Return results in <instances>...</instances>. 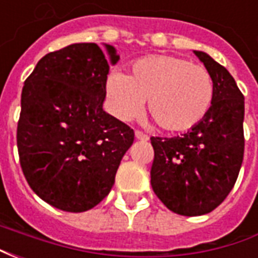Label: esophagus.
<instances>
[{"mask_svg": "<svg viewBox=\"0 0 258 258\" xmlns=\"http://www.w3.org/2000/svg\"><path fill=\"white\" fill-rule=\"evenodd\" d=\"M135 138L140 141H148L149 140V137L145 134V133H142V131H140V130H137L135 131Z\"/></svg>", "mask_w": 258, "mask_h": 258, "instance_id": "esophagus-1", "label": "esophagus"}]
</instances>
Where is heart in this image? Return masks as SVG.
I'll return each mask as SVG.
<instances>
[{"label": "heart", "instance_id": "heart-1", "mask_svg": "<svg viewBox=\"0 0 258 258\" xmlns=\"http://www.w3.org/2000/svg\"><path fill=\"white\" fill-rule=\"evenodd\" d=\"M109 110L120 120H134L145 109L170 133L194 128L206 117L214 99V83L203 66L174 55H151L137 60L131 76L109 74L105 85Z\"/></svg>", "mask_w": 258, "mask_h": 258}]
</instances>
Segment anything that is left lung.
Wrapping results in <instances>:
<instances>
[{
  "label": "left lung",
  "instance_id": "left-lung-1",
  "mask_svg": "<svg viewBox=\"0 0 258 258\" xmlns=\"http://www.w3.org/2000/svg\"><path fill=\"white\" fill-rule=\"evenodd\" d=\"M214 83L206 117L185 134L152 137L151 184L163 205L181 216H203L232 190L243 162L244 98L227 69L194 51Z\"/></svg>",
  "mask_w": 258,
  "mask_h": 258
}]
</instances>
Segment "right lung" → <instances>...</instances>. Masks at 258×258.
<instances>
[{"label":"right lung","mask_w":258,"mask_h":258,"mask_svg":"<svg viewBox=\"0 0 258 258\" xmlns=\"http://www.w3.org/2000/svg\"><path fill=\"white\" fill-rule=\"evenodd\" d=\"M109 60L94 42L47 53L22 90L18 123L20 166L36 195L69 213L95 207L106 198L134 131L103 110Z\"/></svg>","instance_id":"obj_1"}]
</instances>
